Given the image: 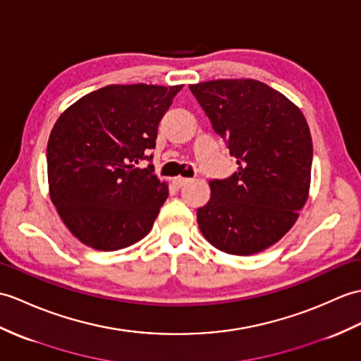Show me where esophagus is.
<instances>
[{
	"label": "esophagus",
	"mask_w": 361,
	"mask_h": 361,
	"mask_svg": "<svg viewBox=\"0 0 361 361\" xmlns=\"http://www.w3.org/2000/svg\"><path fill=\"white\" fill-rule=\"evenodd\" d=\"M188 183H190V178H184V177H175L173 180H172V184L175 188H183V186H186Z\"/></svg>",
	"instance_id": "obj_1"
}]
</instances>
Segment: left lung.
<instances>
[{
  "label": "left lung",
  "instance_id": "1",
  "mask_svg": "<svg viewBox=\"0 0 361 361\" xmlns=\"http://www.w3.org/2000/svg\"><path fill=\"white\" fill-rule=\"evenodd\" d=\"M214 130L228 142L238 171L212 180L198 228L221 252L252 255L289 232L311 188L312 138L300 109L250 78L189 86Z\"/></svg>",
  "mask_w": 361,
  "mask_h": 361
}]
</instances>
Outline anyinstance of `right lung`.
Masks as SVG:
<instances>
[{"label":"right lung","instance_id":"add662e5","mask_svg":"<svg viewBox=\"0 0 361 361\" xmlns=\"http://www.w3.org/2000/svg\"><path fill=\"white\" fill-rule=\"evenodd\" d=\"M178 86L111 85L80 98L47 141L49 195L72 235L97 250L145 238L169 195L154 166L137 164L155 147L158 124Z\"/></svg>","mask_w":361,"mask_h":361}]
</instances>
